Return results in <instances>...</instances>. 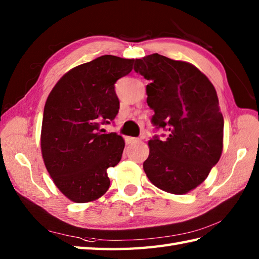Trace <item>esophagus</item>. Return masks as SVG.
Here are the masks:
<instances>
[{"label": "esophagus", "instance_id": "1", "mask_svg": "<svg viewBox=\"0 0 259 259\" xmlns=\"http://www.w3.org/2000/svg\"><path fill=\"white\" fill-rule=\"evenodd\" d=\"M126 141H128L129 144H137V142L140 141V139L134 138V137H126Z\"/></svg>", "mask_w": 259, "mask_h": 259}]
</instances>
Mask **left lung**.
<instances>
[{
  "instance_id": "1",
  "label": "left lung",
  "mask_w": 259,
  "mask_h": 259,
  "mask_svg": "<svg viewBox=\"0 0 259 259\" xmlns=\"http://www.w3.org/2000/svg\"><path fill=\"white\" fill-rule=\"evenodd\" d=\"M135 71L150 81L147 103L155 112L152 124L168 134L166 139L156 135L148 142L145 172L159 189L187 194L207 178L222 156L224 117L217 92L192 64L158 53L136 59Z\"/></svg>"
}]
</instances>
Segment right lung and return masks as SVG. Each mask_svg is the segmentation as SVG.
Listing matches in <instances>:
<instances>
[{"mask_svg":"<svg viewBox=\"0 0 259 259\" xmlns=\"http://www.w3.org/2000/svg\"><path fill=\"white\" fill-rule=\"evenodd\" d=\"M134 62L99 57L65 73L47 99L42 157L54 184L74 202L96 200L109 189L107 169L121 160L124 141L100 126L118 114L114 84L133 71Z\"/></svg>","mask_w":259,"mask_h":259,"instance_id":"1","label":"right lung"}]
</instances>
